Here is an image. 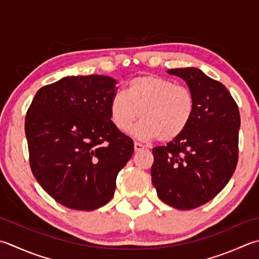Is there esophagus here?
Segmentation results:
<instances>
[{
    "mask_svg": "<svg viewBox=\"0 0 259 259\" xmlns=\"http://www.w3.org/2000/svg\"><path fill=\"white\" fill-rule=\"evenodd\" d=\"M143 149H145V146L139 144V143H137V141H135V151H140Z\"/></svg>",
    "mask_w": 259,
    "mask_h": 259,
    "instance_id": "1",
    "label": "esophagus"
}]
</instances>
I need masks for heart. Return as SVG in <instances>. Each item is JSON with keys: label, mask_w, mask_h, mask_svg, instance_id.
Instances as JSON below:
<instances>
[{"label": "heart", "mask_w": 259, "mask_h": 259, "mask_svg": "<svg viewBox=\"0 0 259 259\" xmlns=\"http://www.w3.org/2000/svg\"><path fill=\"white\" fill-rule=\"evenodd\" d=\"M195 111V99L184 85L157 75L130 79L123 93L110 102V118L121 133H128L136 121L143 120L134 134L139 139L171 141L184 133Z\"/></svg>", "instance_id": "1"}]
</instances>
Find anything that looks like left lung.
Masks as SVG:
<instances>
[{"mask_svg": "<svg viewBox=\"0 0 259 259\" xmlns=\"http://www.w3.org/2000/svg\"><path fill=\"white\" fill-rule=\"evenodd\" d=\"M195 99L187 129L153 149L150 174L159 199L179 210L206 203L228 184L238 163L240 114L226 86L197 68L169 69Z\"/></svg>", "mask_w": 259, "mask_h": 259, "instance_id": "obj_1", "label": "left lung"}]
</instances>
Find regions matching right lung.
<instances>
[{"mask_svg": "<svg viewBox=\"0 0 259 259\" xmlns=\"http://www.w3.org/2000/svg\"><path fill=\"white\" fill-rule=\"evenodd\" d=\"M109 76H67L35 93L25 115L32 174L69 209L92 211L112 199L115 180L134 154L133 139L113 125Z\"/></svg>", "mask_w": 259, "mask_h": 259, "instance_id": "right-lung-1", "label": "right lung"}]
</instances>
